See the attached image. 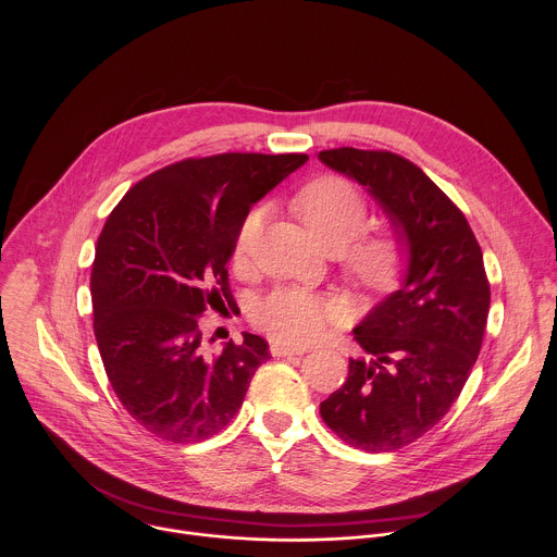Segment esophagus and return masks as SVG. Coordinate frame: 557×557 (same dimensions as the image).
Masks as SVG:
<instances>
[{
    "instance_id": "obj_1",
    "label": "esophagus",
    "mask_w": 557,
    "mask_h": 557,
    "mask_svg": "<svg viewBox=\"0 0 557 557\" xmlns=\"http://www.w3.org/2000/svg\"><path fill=\"white\" fill-rule=\"evenodd\" d=\"M306 348L297 346H286V344H271V355L273 357H288V355H304Z\"/></svg>"
}]
</instances>
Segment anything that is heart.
I'll use <instances>...</instances> for the list:
<instances>
[{"label":"heart","mask_w":557,"mask_h":557,"mask_svg":"<svg viewBox=\"0 0 557 557\" xmlns=\"http://www.w3.org/2000/svg\"><path fill=\"white\" fill-rule=\"evenodd\" d=\"M293 207L326 249L345 247L361 231L368 215L361 191L346 178L333 174L306 183L295 194ZM260 228L262 207H256L245 215L240 228H237L233 253L237 262L247 260V256L253 251ZM401 262L404 243L392 228L358 235L344 256L346 271L359 284L372 288L389 284L394 275L399 273ZM337 310L339 306L331 297L310 293L306 288H275L256 306L253 322L277 342L304 344L320 335Z\"/></svg>","instance_id":"1"}]
</instances>
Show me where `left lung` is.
Instances as JSON below:
<instances>
[{
    "label": "left lung",
    "instance_id": "1",
    "mask_svg": "<svg viewBox=\"0 0 557 557\" xmlns=\"http://www.w3.org/2000/svg\"><path fill=\"white\" fill-rule=\"evenodd\" d=\"M320 161L355 178L408 247V271L352 331L366 357L320 406L324 423L363 451H392L430 432L479 359L490 282L462 211L408 158L385 149H324Z\"/></svg>",
    "mask_w": 557,
    "mask_h": 557
}]
</instances>
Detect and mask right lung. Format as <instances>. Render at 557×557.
Wrapping results in <instances>:
<instances>
[{"label": "right lung", "mask_w": 557, "mask_h": 557, "mask_svg": "<svg viewBox=\"0 0 557 557\" xmlns=\"http://www.w3.org/2000/svg\"><path fill=\"white\" fill-rule=\"evenodd\" d=\"M306 161L185 158L136 183L108 215L90 277L95 337L121 406L158 438L187 445L224 430L271 357L251 333L207 355L200 317L233 301L226 262L245 215Z\"/></svg>", "instance_id": "add662e5"}]
</instances>
